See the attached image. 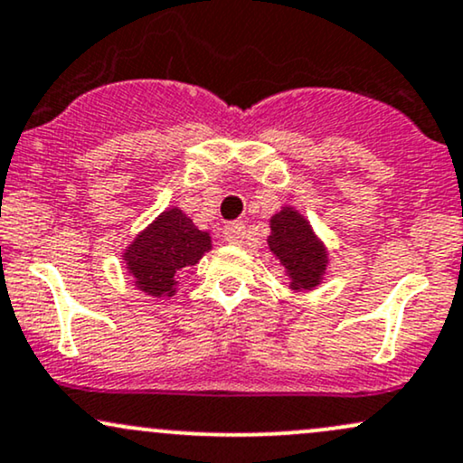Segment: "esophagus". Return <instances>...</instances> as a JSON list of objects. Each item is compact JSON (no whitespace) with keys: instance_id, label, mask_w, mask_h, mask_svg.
<instances>
[{"instance_id":"obj_1","label":"esophagus","mask_w":463,"mask_h":463,"mask_svg":"<svg viewBox=\"0 0 463 463\" xmlns=\"http://www.w3.org/2000/svg\"><path fill=\"white\" fill-rule=\"evenodd\" d=\"M222 233H225V241L230 244H241L244 241V236H247V225H244V221L227 222Z\"/></svg>"}]
</instances>
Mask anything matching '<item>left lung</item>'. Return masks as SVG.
<instances>
[{"label":"left lung","instance_id":"left-lung-1","mask_svg":"<svg viewBox=\"0 0 463 463\" xmlns=\"http://www.w3.org/2000/svg\"><path fill=\"white\" fill-rule=\"evenodd\" d=\"M270 253L279 260L290 279V290H314L327 275L329 251L301 212L284 205L270 216Z\"/></svg>","mask_w":463,"mask_h":463}]
</instances>
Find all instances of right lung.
I'll return each mask as SVG.
<instances>
[{
    "label": "right lung",
    "instance_id": "obj_1",
    "mask_svg": "<svg viewBox=\"0 0 463 463\" xmlns=\"http://www.w3.org/2000/svg\"><path fill=\"white\" fill-rule=\"evenodd\" d=\"M210 249V233L173 205L136 233L121 258L134 286L160 298L175 295L179 270L199 264Z\"/></svg>",
    "mask_w": 463,
    "mask_h": 463
}]
</instances>
